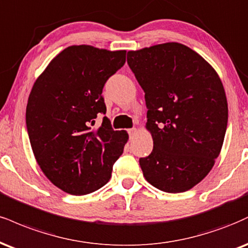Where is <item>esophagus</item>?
I'll return each instance as SVG.
<instances>
[{
    "instance_id": "1",
    "label": "esophagus",
    "mask_w": 248,
    "mask_h": 248,
    "mask_svg": "<svg viewBox=\"0 0 248 248\" xmlns=\"http://www.w3.org/2000/svg\"><path fill=\"white\" fill-rule=\"evenodd\" d=\"M136 133H137L136 128H130V129H128V134H129L130 139H133V137L136 135Z\"/></svg>"
}]
</instances>
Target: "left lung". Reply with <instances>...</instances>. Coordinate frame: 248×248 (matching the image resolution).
Here are the masks:
<instances>
[{
    "label": "left lung",
    "instance_id": "1",
    "mask_svg": "<svg viewBox=\"0 0 248 248\" xmlns=\"http://www.w3.org/2000/svg\"><path fill=\"white\" fill-rule=\"evenodd\" d=\"M127 62L144 91L153 153L143 175L166 193H183L213 169L228 126V100L216 70L179 43L129 50Z\"/></svg>",
    "mask_w": 248,
    "mask_h": 248
}]
</instances>
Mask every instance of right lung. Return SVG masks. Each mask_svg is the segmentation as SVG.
I'll use <instances>...</instances> for the list:
<instances>
[{
  "label": "right lung",
  "mask_w": 248,
  "mask_h": 248,
  "mask_svg": "<svg viewBox=\"0 0 248 248\" xmlns=\"http://www.w3.org/2000/svg\"><path fill=\"white\" fill-rule=\"evenodd\" d=\"M126 62V50L69 46L38 77L29 95L26 127L32 150L44 174L71 195L99 189L111 179L113 164L128 141L104 116L101 95L106 80Z\"/></svg>",
  "instance_id": "1"
}]
</instances>
